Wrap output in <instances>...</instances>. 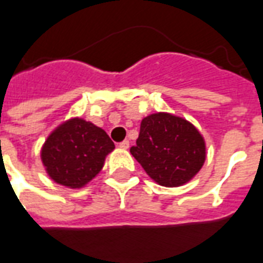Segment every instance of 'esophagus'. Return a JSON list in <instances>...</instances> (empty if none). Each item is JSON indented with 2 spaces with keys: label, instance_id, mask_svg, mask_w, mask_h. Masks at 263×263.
<instances>
[{
  "label": "esophagus",
  "instance_id": "esophagus-1",
  "mask_svg": "<svg viewBox=\"0 0 263 263\" xmlns=\"http://www.w3.org/2000/svg\"><path fill=\"white\" fill-rule=\"evenodd\" d=\"M130 146V142L127 141V140H125V141L119 142V148H122V149H127Z\"/></svg>",
  "mask_w": 263,
  "mask_h": 263
}]
</instances>
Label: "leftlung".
I'll return each mask as SVG.
<instances>
[{
	"instance_id": "obj_1",
	"label": "left lung",
	"mask_w": 263,
	"mask_h": 263,
	"mask_svg": "<svg viewBox=\"0 0 263 263\" xmlns=\"http://www.w3.org/2000/svg\"><path fill=\"white\" fill-rule=\"evenodd\" d=\"M130 154L156 184L174 188L200 172L207 152L204 138L191 122L173 114L156 112L141 121Z\"/></svg>"
}]
</instances>
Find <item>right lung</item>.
<instances>
[{
  "instance_id": "right-lung-1",
  "label": "right lung",
  "mask_w": 263,
  "mask_h": 263,
  "mask_svg": "<svg viewBox=\"0 0 263 263\" xmlns=\"http://www.w3.org/2000/svg\"><path fill=\"white\" fill-rule=\"evenodd\" d=\"M114 148L101 127L82 118H71L49 134L41 148V160L50 180L79 189L101 172Z\"/></svg>"
}]
</instances>
